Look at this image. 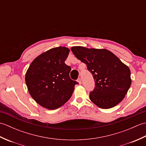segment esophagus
Returning <instances> with one entry per match:
<instances>
[{
	"instance_id": "1",
	"label": "esophagus",
	"mask_w": 146,
	"mask_h": 146,
	"mask_svg": "<svg viewBox=\"0 0 146 146\" xmlns=\"http://www.w3.org/2000/svg\"><path fill=\"white\" fill-rule=\"evenodd\" d=\"M77 82H78V83H79L80 85V84H82V80H81V79H80V78H78V80H77Z\"/></svg>"
}]
</instances>
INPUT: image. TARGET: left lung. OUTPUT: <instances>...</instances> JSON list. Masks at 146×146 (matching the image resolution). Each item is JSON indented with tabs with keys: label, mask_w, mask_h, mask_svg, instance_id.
Returning a JSON list of instances; mask_svg holds the SVG:
<instances>
[{
	"label": "left lung",
	"mask_w": 146,
	"mask_h": 146,
	"mask_svg": "<svg viewBox=\"0 0 146 146\" xmlns=\"http://www.w3.org/2000/svg\"><path fill=\"white\" fill-rule=\"evenodd\" d=\"M71 51L86 64L95 86L90 93L91 101L98 107L110 108L124 98L131 85V71L115 55L105 49L74 46Z\"/></svg>",
	"instance_id": "1"
}]
</instances>
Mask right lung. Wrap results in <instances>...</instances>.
<instances>
[{
  "instance_id": "right-lung-1",
  "label": "right lung",
  "mask_w": 146,
  "mask_h": 146,
  "mask_svg": "<svg viewBox=\"0 0 146 146\" xmlns=\"http://www.w3.org/2000/svg\"><path fill=\"white\" fill-rule=\"evenodd\" d=\"M69 52V49L61 46L49 49L33 60L26 73L31 96L49 110L66 103L78 83L70 78L71 67L64 63Z\"/></svg>"
}]
</instances>
